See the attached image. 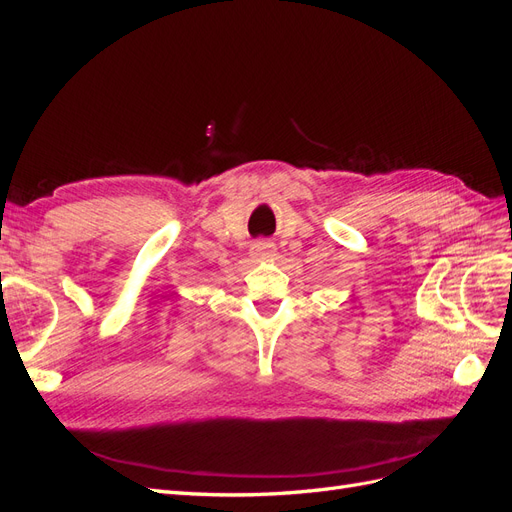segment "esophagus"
Masks as SVG:
<instances>
[{"label": "esophagus", "mask_w": 512, "mask_h": 512, "mask_svg": "<svg viewBox=\"0 0 512 512\" xmlns=\"http://www.w3.org/2000/svg\"><path fill=\"white\" fill-rule=\"evenodd\" d=\"M252 254L256 256H275V243L269 239H256L252 243Z\"/></svg>", "instance_id": "esophagus-1"}]
</instances>
